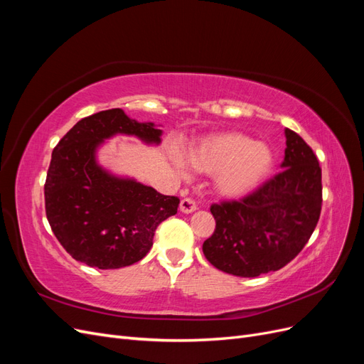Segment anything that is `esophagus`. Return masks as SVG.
I'll return each instance as SVG.
<instances>
[{
    "label": "esophagus",
    "instance_id": "1",
    "mask_svg": "<svg viewBox=\"0 0 364 364\" xmlns=\"http://www.w3.org/2000/svg\"><path fill=\"white\" fill-rule=\"evenodd\" d=\"M179 208H181V211H182L183 214H191V213H194L196 209H197V205H196V202L191 200V199H182Z\"/></svg>",
    "mask_w": 364,
    "mask_h": 364
}]
</instances>
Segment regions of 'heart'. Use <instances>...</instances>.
<instances>
[{
  "instance_id": "1",
  "label": "heart",
  "mask_w": 364,
  "mask_h": 364,
  "mask_svg": "<svg viewBox=\"0 0 364 364\" xmlns=\"http://www.w3.org/2000/svg\"><path fill=\"white\" fill-rule=\"evenodd\" d=\"M196 171L214 176V190L226 199L243 197L269 178L274 165L273 150L266 142L241 134L222 132L197 142L186 155ZM171 162L179 173H186L185 159L173 153Z\"/></svg>"
}]
</instances>
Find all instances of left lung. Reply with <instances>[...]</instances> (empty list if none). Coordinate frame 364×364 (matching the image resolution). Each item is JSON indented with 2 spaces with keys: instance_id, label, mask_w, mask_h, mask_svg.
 Returning <instances> with one entry per match:
<instances>
[{
  "instance_id": "obj_1",
  "label": "left lung",
  "mask_w": 364,
  "mask_h": 364,
  "mask_svg": "<svg viewBox=\"0 0 364 364\" xmlns=\"http://www.w3.org/2000/svg\"><path fill=\"white\" fill-rule=\"evenodd\" d=\"M282 171L240 202L211 206L215 230L203 243L218 270L255 278L282 269L299 253L321 217L322 170L311 147L285 129Z\"/></svg>"
}]
</instances>
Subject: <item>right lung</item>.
<instances>
[{"label":"right lung","instance_id":"1","mask_svg":"<svg viewBox=\"0 0 364 364\" xmlns=\"http://www.w3.org/2000/svg\"><path fill=\"white\" fill-rule=\"evenodd\" d=\"M117 135L159 146L162 130L118 107L86 117L53 150L46 181L47 218L59 243L74 259L103 270L144 258L156 228L181 202L98 164V149Z\"/></svg>","mask_w":364,"mask_h":364}]
</instances>
